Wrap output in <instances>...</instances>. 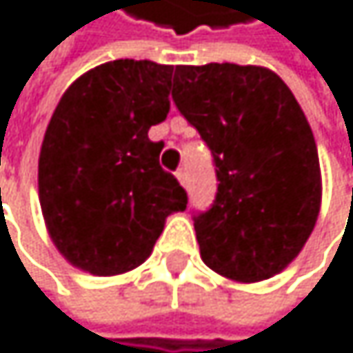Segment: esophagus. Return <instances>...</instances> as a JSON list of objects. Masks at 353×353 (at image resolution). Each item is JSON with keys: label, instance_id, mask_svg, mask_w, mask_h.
Listing matches in <instances>:
<instances>
[{"label": "esophagus", "instance_id": "34e87169", "mask_svg": "<svg viewBox=\"0 0 353 353\" xmlns=\"http://www.w3.org/2000/svg\"><path fill=\"white\" fill-rule=\"evenodd\" d=\"M175 178L180 180V184H182L184 188H188V180H186V171H184V169H180L178 173H175Z\"/></svg>", "mask_w": 353, "mask_h": 353}]
</instances>
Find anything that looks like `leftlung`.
I'll return each instance as SVG.
<instances>
[{"mask_svg":"<svg viewBox=\"0 0 353 353\" xmlns=\"http://www.w3.org/2000/svg\"><path fill=\"white\" fill-rule=\"evenodd\" d=\"M171 98L213 154L217 194L194 215L203 261L236 283L285 270L310 239L322 199L310 123L270 68L175 66Z\"/></svg>","mask_w":353,"mask_h":353,"instance_id":"8db88e82","label":"left lung"}]
</instances>
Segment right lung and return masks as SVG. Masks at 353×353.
I'll use <instances>...</instances> for the list:
<instances>
[{
  "label": "right lung",
  "instance_id": "1",
  "mask_svg": "<svg viewBox=\"0 0 353 353\" xmlns=\"http://www.w3.org/2000/svg\"><path fill=\"white\" fill-rule=\"evenodd\" d=\"M173 66L112 60L60 98L39 152L46 228L68 263L114 276L144 263L167 215L188 196L159 165L148 130L169 112Z\"/></svg>",
  "mask_w": 353,
  "mask_h": 353
}]
</instances>
